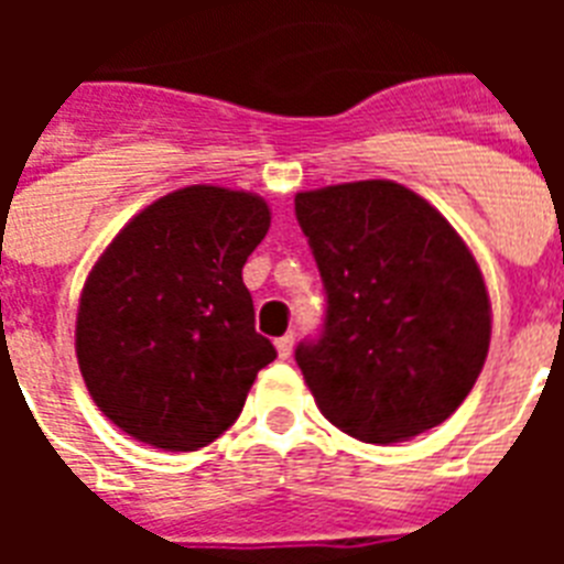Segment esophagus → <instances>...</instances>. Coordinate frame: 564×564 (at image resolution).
I'll use <instances>...</instances> for the list:
<instances>
[{
	"mask_svg": "<svg viewBox=\"0 0 564 564\" xmlns=\"http://www.w3.org/2000/svg\"><path fill=\"white\" fill-rule=\"evenodd\" d=\"M274 345H278V354H281V360H286V357L292 354V345H295V336H292V334L281 336V339H278Z\"/></svg>",
	"mask_w": 564,
	"mask_h": 564,
	"instance_id": "1",
	"label": "esophagus"
}]
</instances>
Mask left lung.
Segmentation results:
<instances>
[{
  "instance_id": "obj_1",
  "label": "left lung",
  "mask_w": 564,
  "mask_h": 564,
  "mask_svg": "<svg viewBox=\"0 0 564 564\" xmlns=\"http://www.w3.org/2000/svg\"><path fill=\"white\" fill-rule=\"evenodd\" d=\"M325 283V322L295 348L325 419L389 445L468 398L491 336L477 260L447 219L394 181L295 195Z\"/></svg>"
}]
</instances>
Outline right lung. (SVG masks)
Returning <instances> with one entry per match:
<instances>
[{
  "instance_id": "add662e5",
  "label": "right lung",
  "mask_w": 564,
  "mask_h": 564,
  "mask_svg": "<svg viewBox=\"0 0 564 564\" xmlns=\"http://www.w3.org/2000/svg\"><path fill=\"white\" fill-rule=\"evenodd\" d=\"M269 221L257 195L184 187L137 213L93 265L75 354L96 406L128 436L198 451L239 419L278 357L242 283Z\"/></svg>"
}]
</instances>
